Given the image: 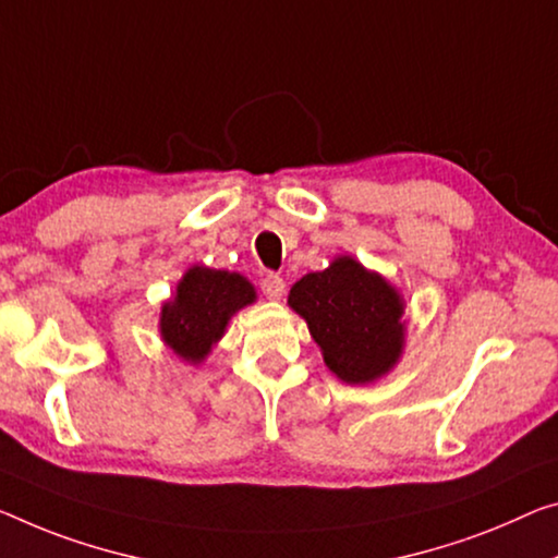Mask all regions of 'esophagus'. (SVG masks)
I'll return each instance as SVG.
<instances>
[{
  "mask_svg": "<svg viewBox=\"0 0 558 558\" xmlns=\"http://www.w3.org/2000/svg\"><path fill=\"white\" fill-rule=\"evenodd\" d=\"M284 279L279 277V274H264V279H262V291H264V296L267 299H281L284 296Z\"/></svg>",
  "mask_w": 558,
  "mask_h": 558,
  "instance_id": "1",
  "label": "esophagus"
}]
</instances>
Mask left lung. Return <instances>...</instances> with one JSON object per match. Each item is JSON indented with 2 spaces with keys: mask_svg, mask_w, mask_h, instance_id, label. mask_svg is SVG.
Instances as JSON below:
<instances>
[{
  "mask_svg": "<svg viewBox=\"0 0 558 558\" xmlns=\"http://www.w3.org/2000/svg\"><path fill=\"white\" fill-rule=\"evenodd\" d=\"M289 306L306 322L329 372L344 384L381 379L404 351V299L354 256H337L324 271L299 279Z\"/></svg>",
  "mask_w": 558,
  "mask_h": 558,
  "instance_id": "left-lung-1",
  "label": "left lung"
}]
</instances>
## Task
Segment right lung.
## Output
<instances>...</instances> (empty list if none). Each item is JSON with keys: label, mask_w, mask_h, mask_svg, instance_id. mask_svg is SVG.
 <instances>
[{"label": "right lung", "mask_w": 558, "mask_h": 558, "mask_svg": "<svg viewBox=\"0 0 558 558\" xmlns=\"http://www.w3.org/2000/svg\"><path fill=\"white\" fill-rule=\"evenodd\" d=\"M256 302L250 279L236 271L192 267L177 284L174 299L161 306L159 333L186 364H202L225 337L239 308Z\"/></svg>", "instance_id": "1"}]
</instances>
